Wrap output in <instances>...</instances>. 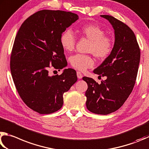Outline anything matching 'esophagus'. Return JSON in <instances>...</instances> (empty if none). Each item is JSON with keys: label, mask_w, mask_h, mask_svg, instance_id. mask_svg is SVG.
Returning <instances> with one entry per match:
<instances>
[{"label": "esophagus", "mask_w": 149, "mask_h": 149, "mask_svg": "<svg viewBox=\"0 0 149 149\" xmlns=\"http://www.w3.org/2000/svg\"><path fill=\"white\" fill-rule=\"evenodd\" d=\"M77 77H78V79H81L82 78V77H83V75H82V74L80 72H79V71H77Z\"/></svg>", "instance_id": "esophagus-1"}]
</instances>
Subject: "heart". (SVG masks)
<instances>
[{
    "label": "heart",
    "mask_w": 149,
    "mask_h": 149,
    "mask_svg": "<svg viewBox=\"0 0 149 149\" xmlns=\"http://www.w3.org/2000/svg\"><path fill=\"white\" fill-rule=\"evenodd\" d=\"M82 35L91 40L89 52L97 59L103 60L111 54L113 48V43L110 38L105 36L102 29L95 25H86L80 29ZM60 44L63 49L67 52L72 51L76 44V37L72 31L67 29L60 36ZM70 63L74 69L84 71L94 65L93 59L88 55L77 54L70 57Z\"/></svg>",
    "instance_id": "b5f03b06"
}]
</instances>
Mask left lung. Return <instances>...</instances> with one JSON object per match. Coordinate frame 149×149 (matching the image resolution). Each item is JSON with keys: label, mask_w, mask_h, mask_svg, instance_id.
I'll use <instances>...</instances> for the list:
<instances>
[{"label": "left lung", "mask_w": 149, "mask_h": 149, "mask_svg": "<svg viewBox=\"0 0 149 149\" xmlns=\"http://www.w3.org/2000/svg\"><path fill=\"white\" fill-rule=\"evenodd\" d=\"M100 16L113 26L115 38L111 54L93 71L105 80L99 84L92 78L82 79L88 84L87 109L95 114H108L120 108L132 92L140 62V49L128 26L111 15Z\"/></svg>", "instance_id": "8db88e82"}]
</instances>
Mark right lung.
Returning a JSON list of instances; mask_svg holds the SVG:
<instances>
[{"instance_id":"add662e5","label":"right lung","mask_w":149,"mask_h":149,"mask_svg":"<svg viewBox=\"0 0 149 149\" xmlns=\"http://www.w3.org/2000/svg\"><path fill=\"white\" fill-rule=\"evenodd\" d=\"M77 19L72 12L40 10L22 23L15 36L10 58L12 79L23 102L38 113L59 110L63 93L77 81L72 69L60 75L48 74L52 67L59 70L67 67L60 36Z\"/></svg>"}]
</instances>
